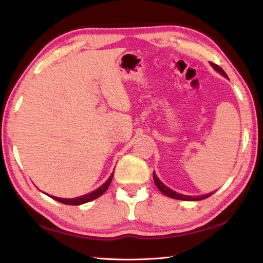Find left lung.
<instances>
[{"instance_id":"8db88e82","label":"left lung","mask_w":263,"mask_h":263,"mask_svg":"<svg viewBox=\"0 0 263 263\" xmlns=\"http://www.w3.org/2000/svg\"><path fill=\"white\" fill-rule=\"evenodd\" d=\"M210 64H211L212 67L217 70V72H219L221 75H224L225 78H228V75H226V73L224 72V70H222L221 67H219V66L216 65V64H213V62H210ZM153 180H154L155 185L158 186V189H159L160 191H161V193H162L163 195L168 196V197L175 198V199H181V201H201V199L210 197V196L213 194V193H211V194H208V195L198 196V197H193V196H185V195H182V194H179V193H175L174 190L169 189L168 186L164 185V184L162 183V182L158 179V176L155 175V173H153Z\"/></svg>"}]
</instances>
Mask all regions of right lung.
Instances as JSON below:
<instances>
[{
  "mask_svg": "<svg viewBox=\"0 0 263 263\" xmlns=\"http://www.w3.org/2000/svg\"><path fill=\"white\" fill-rule=\"evenodd\" d=\"M112 177H114V174L111 175L108 179V181H106L103 185L100 186L99 189H96L95 191H92V193H90V194L81 196V197H78V198H59V197H54V196H51V197L53 199H55V201L62 203V204H67V205H80V204L88 203V202L92 201V199H96L97 197H100V196H102L105 193L106 189L109 188L111 181H112Z\"/></svg>",
  "mask_w": 263,
  "mask_h": 263,
  "instance_id": "add662e5",
  "label": "right lung"
}]
</instances>
